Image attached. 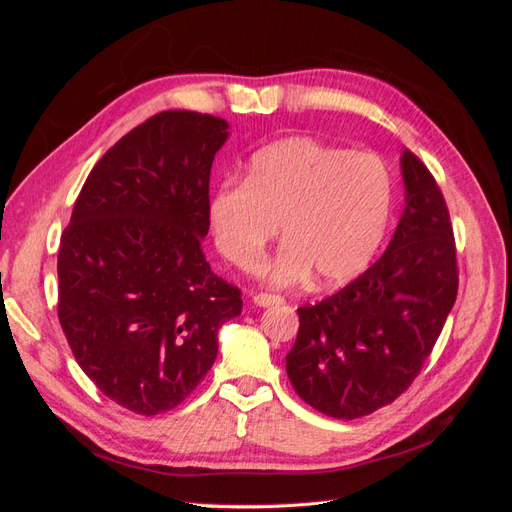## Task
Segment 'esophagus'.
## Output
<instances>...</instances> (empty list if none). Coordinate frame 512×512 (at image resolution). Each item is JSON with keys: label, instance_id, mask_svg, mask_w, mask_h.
<instances>
[{"label": "esophagus", "instance_id": "obj_1", "mask_svg": "<svg viewBox=\"0 0 512 512\" xmlns=\"http://www.w3.org/2000/svg\"><path fill=\"white\" fill-rule=\"evenodd\" d=\"M284 297L280 294H271V292H258L254 294V305L258 307H271V305H282Z\"/></svg>", "mask_w": 512, "mask_h": 512}]
</instances>
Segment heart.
I'll return each instance as SVG.
<instances>
[{"instance_id": "b5f03b06", "label": "heart", "mask_w": 512, "mask_h": 512, "mask_svg": "<svg viewBox=\"0 0 512 512\" xmlns=\"http://www.w3.org/2000/svg\"><path fill=\"white\" fill-rule=\"evenodd\" d=\"M209 213L215 243L239 269L260 267L282 224L273 282L299 284L316 271L337 286L378 254L393 215V177L374 153L292 136L258 151L245 181L224 183Z\"/></svg>"}]
</instances>
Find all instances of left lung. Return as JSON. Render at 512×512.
<instances>
[{
    "mask_svg": "<svg viewBox=\"0 0 512 512\" xmlns=\"http://www.w3.org/2000/svg\"><path fill=\"white\" fill-rule=\"evenodd\" d=\"M401 173L406 209L380 260L331 297L297 309L288 378L305 404L333 418L367 416L406 393L457 299L455 235L442 190L410 149Z\"/></svg>",
    "mask_w": 512,
    "mask_h": 512,
    "instance_id": "1",
    "label": "left lung"
}]
</instances>
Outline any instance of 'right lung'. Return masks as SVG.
I'll return each mask as SVG.
<instances>
[{"label": "right lung", "mask_w": 512, "mask_h": 512, "mask_svg": "<svg viewBox=\"0 0 512 512\" xmlns=\"http://www.w3.org/2000/svg\"><path fill=\"white\" fill-rule=\"evenodd\" d=\"M228 123L164 111L108 149L59 243L57 318L76 363L115 404L173 410L207 376L241 290L203 254L209 179Z\"/></svg>", "instance_id": "add662e5"}]
</instances>
